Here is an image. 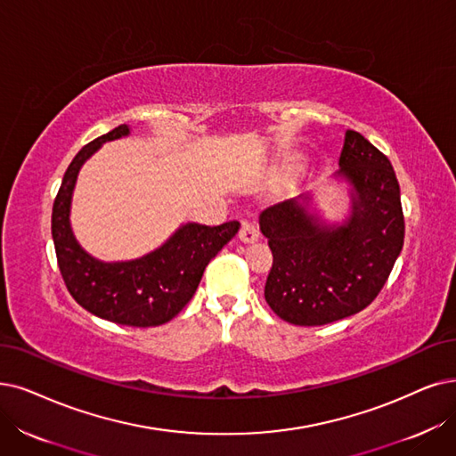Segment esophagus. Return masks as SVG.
Segmentation results:
<instances>
[{"label":"esophagus","mask_w":456,"mask_h":456,"mask_svg":"<svg viewBox=\"0 0 456 456\" xmlns=\"http://www.w3.org/2000/svg\"><path fill=\"white\" fill-rule=\"evenodd\" d=\"M258 238H260L258 226L250 221H243L241 228H240V240L243 243H254V241H258Z\"/></svg>","instance_id":"1"}]
</instances>
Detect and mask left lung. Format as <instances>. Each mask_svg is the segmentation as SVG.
Listing matches in <instances>:
<instances>
[{
	"mask_svg": "<svg viewBox=\"0 0 456 456\" xmlns=\"http://www.w3.org/2000/svg\"><path fill=\"white\" fill-rule=\"evenodd\" d=\"M338 165L337 175L352 185L344 223L318 221L305 206L308 196L260 215L273 252L264 296L288 323L325 325L362 311L384 288L404 245L400 187L389 159L362 134L346 131Z\"/></svg>",
	"mask_w": 456,
	"mask_h": 456,
	"instance_id": "left-lung-1",
	"label": "left lung"
}]
</instances>
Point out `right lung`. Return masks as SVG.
I'll return each mask as SVG.
<instances>
[{
    "mask_svg": "<svg viewBox=\"0 0 456 456\" xmlns=\"http://www.w3.org/2000/svg\"><path fill=\"white\" fill-rule=\"evenodd\" d=\"M116 126L78 151L69 165L52 208V238L69 294L87 313L131 327H155L170 322L194 296L204 269L240 230L238 221L221 226L189 223L157 250L129 262H101L78 245L70 230V200L84 162L104 142L126 136Z\"/></svg>",
    "mask_w": 456,
    "mask_h": 456,
    "instance_id": "right-lung-1",
    "label": "right lung"
}]
</instances>
